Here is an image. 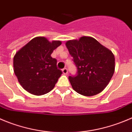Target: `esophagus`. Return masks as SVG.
<instances>
[{
    "label": "esophagus",
    "mask_w": 132,
    "mask_h": 132,
    "mask_svg": "<svg viewBox=\"0 0 132 132\" xmlns=\"http://www.w3.org/2000/svg\"><path fill=\"white\" fill-rule=\"evenodd\" d=\"M62 72L64 75H67V72H68V70H67V68H64L62 69Z\"/></svg>",
    "instance_id": "1"
}]
</instances>
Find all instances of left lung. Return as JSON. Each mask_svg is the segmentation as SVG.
<instances>
[{"mask_svg": "<svg viewBox=\"0 0 132 132\" xmlns=\"http://www.w3.org/2000/svg\"><path fill=\"white\" fill-rule=\"evenodd\" d=\"M77 67V74L69 76L72 88L81 95L91 96L104 89L115 71V56L95 39L83 36L66 42Z\"/></svg>", "mask_w": 132, "mask_h": 132, "instance_id": "8db88e82", "label": "left lung"}]
</instances>
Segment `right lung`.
I'll use <instances>...</instances> for the list:
<instances>
[{"label":"right lung","instance_id":"add662e5","mask_svg":"<svg viewBox=\"0 0 132 132\" xmlns=\"http://www.w3.org/2000/svg\"><path fill=\"white\" fill-rule=\"evenodd\" d=\"M60 41H48L44 37L32 39L16 52L13 70L24 89L34 95H42L53 89L62 74L57 60L51 57L61 45Z\"/></svg>","mask_w":132,"mask_h":132}]
</instances>
